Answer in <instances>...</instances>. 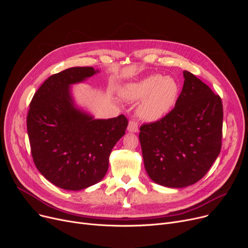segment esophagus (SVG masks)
Masks as SVG:
<instances>
[{
    "label": "esophagus",
    "instance_id": "esophagus-1",
    "mask_svg": "<svg viewBox=\"0 0 248 248\" xmlns=\"http://www.w3.org/2000/svg\"><path fill=\"white\" fill-rule=\"evenodd\" d=\"M127 131L129 133H138L139 132V124L136 121H131L127 125Z\"/></svg>",
    "mask_w": 248,
    "mask_h": 248
}]
</instances>
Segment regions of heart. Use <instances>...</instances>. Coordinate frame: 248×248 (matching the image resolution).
<instances>
[{
    "label": "heart",
    "instance_id": "b5f03b06",
    "mask_svg": "<svg viewBox=\"0 0 248 248\" xmlns=\"http://www.w3.org/2000/svg\"><path fill=\"white\" fill-rule=\"evenodd\" d=\"M179 90V83L174 77L152 74L127 84L122 90V95L132 101L141 99L138 108L139 115L145 121L155 122L162 119L174 107Z\"/></svg>",
    "mask_w": 248,
    "mask_h": 248
}]
</instances>
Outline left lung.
Returning <instances> with one entry per match:
<instances>
[{
    "instance_id": "1",
    "label": "left lung",
    "mask_w": 248,
    "mask_h": 248,
    "mask_svg": "<svg viewBox=\"0 0 248 248\" xmlns=\"http://www.w3.org/2000/svg\"><path fill=\"white\" fill-rule=\"evenodd\" d=\"M175 108L142 124L140 141L149 177L159 185L183 188L201 180L222 142L223 107L219 95L189 71Z\"/></svg>"
}]
</instances>
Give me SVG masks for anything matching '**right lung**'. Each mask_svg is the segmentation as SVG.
Instances as JSON below:
<instances>
[{
    "mask_svg": "<svg viewBox=\"0 0 248 248\" xmlns=\"http://www.w3.org/2000/svg\"><path fill=\"white\" fill-rule=\"evenodd\" d=\"M97 72L71 67L51 75L30 103L27 131L33 161L49 182L64 190H82L102 180L111 150L128 124L124 114L95 120L75 107L70 86Z\"/></svg>",
    "mask_w": 248,
    "mask_h": 248,
    "instance_id": "right-lung-1",
    "label": "right lung"
}]
</instances>
